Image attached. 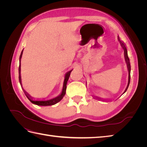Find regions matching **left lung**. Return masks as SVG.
Segmentation results:
<instances>
[{"mask_svg": "<svg viewBox=\"0 0 147 147\" xmlns=\"http://www.w3.org/2000/svg\"><path fill=\"white\" fill-rule=\"evenodd\" d=\"M118 41L119 42L120 44H121V45L122 47V48H123L124 50V58H125V61L126 63V64H127V70H128V72H129V76H128V83H127V87L126 88V90H124V92L123 93V94H124V92H125L127 88H128V86L129 85V83H130V79H131V65H130V62H129V59L128 57V56H127V49H126V46L124 45V44L120 40V39L119 38V37L118 36ZM95 98H96L97 99H99V100H102L101 99L100 97H95Z\"/></svg>", "mask_w": 147, "mask_h": 147, "instance_id": "8db88e82", "label": "left lung"}]
</instances>
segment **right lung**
I'll return each mask as SVG.
<instances>
[{"instance_id":"right-lung-1","label":"right lung","mask_w":147,"mask_h":147,"mask_svg":"<svg viewBox=\"0 0 147 147\" xmlns=\"http://www.w3.org/2000/svg\"><path fill=\"white\" fill-rule=\"evenodd\" d=\"M23 50H22L21 55L20 56V66H19V81L20 83L21 86H22V83H21V59L22 57V55H23ZM73 69L69 70V72H67L65 74V77H64V83H63V90H62V92L61 94L57 96L56 97H54V98L49 99V100H34L33 99V98L31 97L28 93L26 92L24 89L23 88V90L24 92V94H26V97H28V99L32 102V104L37 105H40V106H50V105H55L56 104H57V102H59L63 98V97L64 96V95L65 94V91H66V86H67V81L69 80V78L70 77V75L71 72H72Z\"/></svg>"}]
</instances>
